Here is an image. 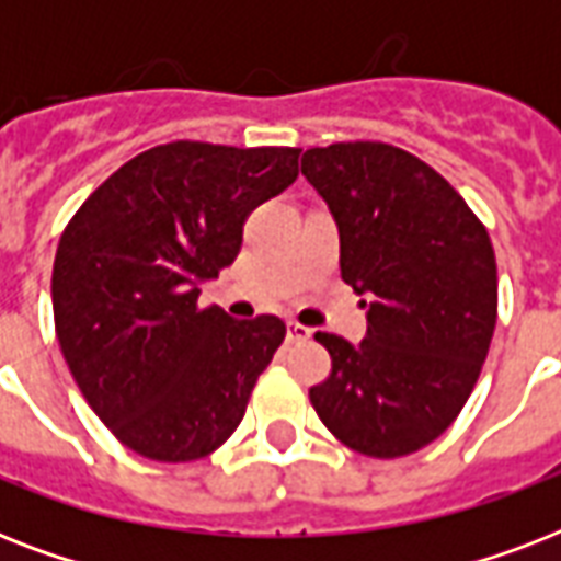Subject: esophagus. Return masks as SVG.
Segmentation results:
<instances>
[{"label": "esophagus", "instance_id": "34e87169", "mask_svg": "<svg viewBox=\"0 0 561 561\" xmlns=\"http://www.w3.org/2000/svg\"><path fill=\"white\" fill-rule=\"evenodd\" d=\"M311 337V329L299 323H288V343H306Z\"/></svg>", "mask_w": 561, "mask_h": 561}]
</instances>
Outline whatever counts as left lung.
Instances as JSON below:
<instances>
[{"instance_id":"obj_1","label":"left lung","mask_w":561,"mask_h":561,"mask_svg":"<svg viewBox=\"0 0 561 561\" xmlns=\"http://www.w3.org/2000/svg\"><path fill=\"white\" fill-rule=\"evenodd\" d=\"M341 232V276L369 297L367 337L317 332L332 373L308 390L352 451L396 460L434 443L469 401L497 320L486 227L427 162L387 142L302 153Z\"/></svg>"}]
</instances>
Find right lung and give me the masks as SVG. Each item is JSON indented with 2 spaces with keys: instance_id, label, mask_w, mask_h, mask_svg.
<instances>
[{
  "instance_id": "1",
  "label": "right lung",
  "mask_w": 561,
  "mask_h": 561,
  "mask_svg": "<svg viewBox=\"0 0 561 561\" xmlns=\"http://www.w3.org/2000/svg\"><path fill=\"white\" fill-rule=\"evenodd\" d=\"M299 148L157 145L66 224L51 271L55 332L95 416L130 451L192 462L227 443L285 341L279 317L201 308L241 250L247 215L297 180Z\"/></svg>"
}]
</instances>
